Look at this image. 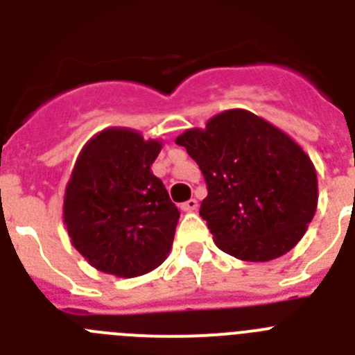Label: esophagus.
I'll list each match as a JSON object with an SVG mask.
<instances>
[{"instance_id":"obj_1","label":"esophagus","mask_w":355,"mask_h":355,"mask_svg":"<svg viewBox=\"0 0 355 355\" xmlns=\"http://www.w3.org/2000/svg\"><path fill=\"white\" fill-rule=\"evenodd\" d=\"M197 206H199V202H197L196 199H190V200H187V202H183V205H181V209H183V211H196L197 209Z\"/></svg>"}]
</instances>
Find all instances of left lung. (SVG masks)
I'll list each match as a JSON object with an SVG mask.
<instances>
[{"instance_id": "8db88e82", "label": "left lung", "mask_w": 355, "mask_h": 355, "mask_svg": "<svg viewBox=\"0 0 355 355\" xmlns=\"http://www.w3.org/2000/svg\"><path fill=\"white\" fill-rule=\"evenodd\" d=\"M205 175L200 205L216 247L243 261L290 252L318 205V180L302 147L247 110H225L175 139Z\"/></svg>"}]
</instances>
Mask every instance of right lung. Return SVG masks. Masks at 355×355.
I'll list each match as a JSON object with an SVG mask.
<instances>
[{"instance_id": "right-lung-1", "label": "right lung", "mask_w": 355, "mask_h": 355, "mask_svg": "<svg viewBox=\"0 0 355 355\" xmlns=\"http://www.w3.org/2000/svg\"><path fill=\"white\" fill-rule=\"evenodd\" d=\"M162 147L130 128H106L78 155L64 224L74 249L97 270L139 277L167 259L180 209L150 171Z\"/></svg>"}]
</instances>
